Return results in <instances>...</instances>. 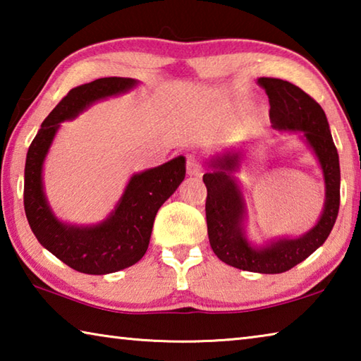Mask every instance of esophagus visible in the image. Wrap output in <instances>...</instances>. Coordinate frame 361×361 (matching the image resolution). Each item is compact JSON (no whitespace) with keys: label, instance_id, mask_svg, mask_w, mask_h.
Segmentation results:
<instances>
[{"label":"esophagus","instance_id":"obj_1","mask_svg":"<svg viewBox=\"0 0 361 361\" xmlns=\"http://www.w3.org/2000/svg\"><path fill=\"white\" fill-rule=\"evenodd\" d=\"M186 172L191 176L202 175V164H200V159L195 154L186 156Z\"/></svg>","mask_w":361,"mask_h":361}]
</instances>
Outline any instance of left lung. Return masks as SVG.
<instances>
[{
    "label": "left lung",
    "mask_w": 361,
    "mask_h": 361,
    "mask_svg": "<svg viewBox=\"0 0 361 361\" xmlns=\"http://www.w3.org/2000/svg\"><path fill=\"white\" fill-rule=\"evenodd\" d=\"M258 84L269 97V118L279 132H301L319 159L325 178V207L319 221L298 239H279L256 248L243 231L245 200L234 172L239 170L242 152L232 151L210 161L204 175L207 186V231L212 250L219 259L242 271L282 274L290 271L328 239L336 223L341 200V169L325 111L298 85L277 78H259Z\"/></svg>",
    "instance_id": "1"
}]
</instances>
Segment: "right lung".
<instances>
[{
  "instance_id": "right-lung-1",
  "label": "right lung",
  "mask_w": 361,
  "mask_h": 361,
  "mask_svg": "<svg viewBox=\"0 0 361 361\" xmlns=\"http://www.w3.org/2000/svg\"><path fill=\"white\" fill-rule=\"evenodd\" d=\"M137 85L132 78H100L71 89L49 113L27 152L23 205L30 228L42 247L82 274L118 272L143 258L156 213L185 180V157L132 175L109 216L95 226L59 221L42 188V164L60 122L75 119L92 103L124 94Z\"/></svg>"
}]
</instances>
